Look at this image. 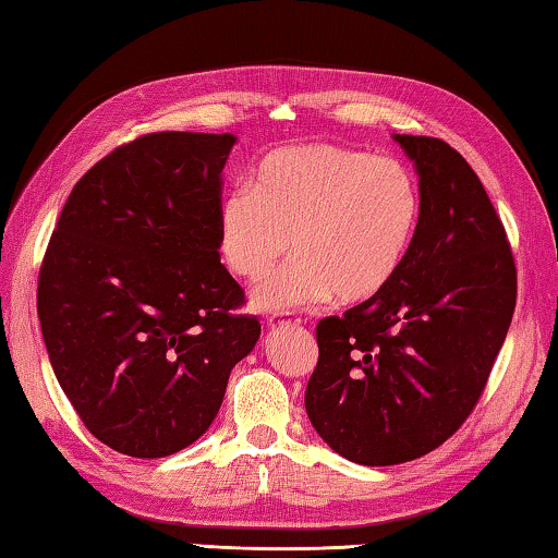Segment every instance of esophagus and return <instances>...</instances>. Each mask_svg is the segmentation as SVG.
<instances>
[{"label":"esophagus","mask_w":558,"mask_h":558,"mask_svg":"<svg viewBox=\"0 0 558 558\" xmlns=\"http://www.w3.org/2000/svg\"><path fill=\"white\" fill-rule=\"evenodd\" d=\"M272 330H278V327H290V325H300V320L298 317H290V315H276V317H270V323H268Z\"/></svg>","instance_id":"1"}]
</instances>
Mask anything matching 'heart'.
I'll list each match as a JSON object with an SVG mask.
<instances>
[{
  "label": "heart",
  "instance_id": "obj_1",
  "mask_svg": "<svg viewBox=\"0 0 558 558\" xmlns=\"http://www.w3.org/2000/svg\"><path fill=\"white\" fill-rule=\"evenodd\" d=\"M422 223V189L410 166L335 144H295L265 154L251 189L218 203V247L228 270L247 282L253 311L293 313L369 303L404 268Z\"/></svg>",
  "mask_w": 558,
  "mask_h": 558
}]
</instances>
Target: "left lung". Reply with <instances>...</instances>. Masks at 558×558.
I'll list each match as a JSON object with an SVG mask.
<instances>
[{"instance_id":"obj_1","label":"left lung","mask_w":558,"mask_h":558,"mask_svg":"<svg viewBox=\"0 0 558 558\" xmlns=\"http://www.w3.org/2000/svg\"><path fill=\"white\" fill-rule=\"evenodd\" d=\"M422 189L420 233L383 295L317 325L305 410L340 457L390 466L470 417L517 305L507 233L472 166L439 138L395 134Z\"/></svg>"}]
</instances>
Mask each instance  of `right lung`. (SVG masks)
Masks as SVG:
<instances>
[{"label":"right lung","mask_w":558,"mask_h":558,"mask_svg":"<svg viewBox=\"0 0 558 558\" xmlns=\"http://www.w3.org/2000/svg\"><path fill=\"white\" fill-rule=\"evenodd\" d=\"M233 134L163 131L74 185L39 270L51 369L92 435L121 454H175L206 435L260 323L218 253Z\"/></svg>","instance_id":"right-lung-1"}]
</instances>
